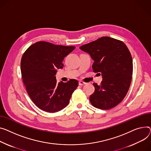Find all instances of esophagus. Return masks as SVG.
I'll return each mask as SVG.
<instances>
[{"instance_id": "34e87169", "label": "esophagus", "mask_w": 151, "mask_h": 151, "mask_svg": "<svg viewBox=\"0 0 151 151\" xmlns=\"http://www.w3.org/2000/svg\"><path fill=\"white\" fill-rule=\"evenodd\" d=\"M86 84V83H84V82H83V81H79V86H83V85H84V84Z\"/></svg>"}]
</instances>
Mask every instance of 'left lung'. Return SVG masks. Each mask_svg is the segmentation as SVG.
Instances as JSON below:
<instances>
[{
  "label": "left lung",
  "instance_id": "1",
  "mask_svg": "<svg viewBox=\"0 0 151 151\" xmlns=\"http://www.w3.org/2000/svg\"><path fill=\"white\" fill-rule=\"evenodd\" d=\"M94 61L93 72L101 74L103 81L96 83L90 101L100 109H110L121 103L132 80V58L127 46L121 41L104 36L79 47Z\"/></svg>",
  "mask_w": 151,
  "mask_h": 151
}]
</instances>
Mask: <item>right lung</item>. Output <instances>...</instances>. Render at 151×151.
I'll return each instance as SVG.
<instances>
[{
    "label": "right lung",
    "mask_w": 151,
    "mask_h": 151,
    "mask_svg": "<svg viewBox=\"0 0 151 151\" xmlns=\"http://www.w3.org/2000/svg\"><path fill=\"white\" fill-rule=\"evenodd\" d=\"M75 48L40 41L29 47L22 56L24 84L33 102L44 111L54 113L67 107L78 86L76 79L57 83L55 76L57 70L63 67L64 58Z\"/></svg>",
    "instance_id": "1"
}]
</instances>
